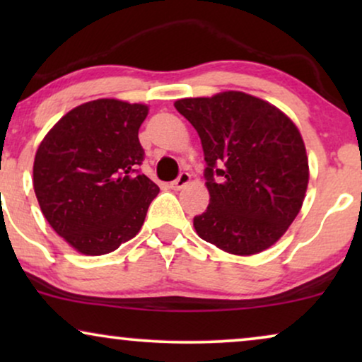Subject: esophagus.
Masks as SVG:
<instances>
[{
  "label": "esophagus",
  "instance_id": "34e87169",
  "mask_svg": "<svg viewBox=\"0 0 362 362\" xmlns=\"http://www.w3.org/2000/svg\"><path fill=\"white\" fill-rule=\"evenodd\" d=\"M189 181H191V175H189V173H181V175L177 176L176 180L173 181L170 186L173 187V189H181V187H185Z\"/></svg>",
  "mask_w": 362,
  "mask_h": 362
}]
</instances>
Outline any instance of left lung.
<instances>
[{
	"mask_svg": "<svg viewBox=\"0 0 362 362\" xmlns=\"http://www.w3.org/2000/svg\"><path fill=\"white\" fill-rule=\"evenodd\" d=\"M175 107L196 128L207 165L211 199L194 217L197 235L235 255L269 249L298 216L308 186L298 128L244 92L181 98Z\"/></svg>",
	"mask_w": 362,
	"mask_h": 362,
	"instance_id": "8db88e82",
	"label": "left lung"
}]
</instances>
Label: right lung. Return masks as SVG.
<instances>
[{
	"mask_svg": "<svg viewBox=\"0 0 362 362\" xmlns=\"http://www.w3.org/2000/svg\"><path fill=\"white\" fill-rule=\"evenodd\" d=\"M148 107L98 98L66 113L34 158L33 185L49 224L86 255H103L133 239L160 187L138 166Z\"/></svg>",
	"mask_w": 362,
	"mask_h": 362,
	"instance_id": "obj_1",
	"label": "right lung"
}]
</instances>
